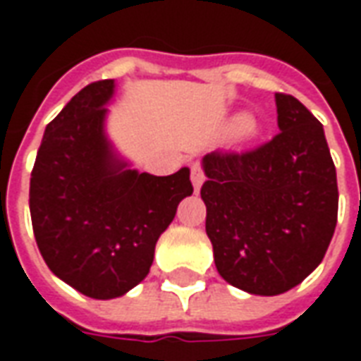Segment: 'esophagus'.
<instances>
[{
    "label": "esophagus",
    "instance_id": "esophagus-1",
    "mask_svg": "<svg viewBox=\"0 0 361 361\" xmlns=\"http://www.w3.org/2000/svg\"><path fill=\"white\" fill-rule=\"evenodd\" d=\"M191 181H193V188H195V191H199L201 185H203L204 172H203V166L199 164V162H195V164L191 166Z\"/></svg>",
    "mask_w": 361,
    "mask_h": 361
}]
</instances>
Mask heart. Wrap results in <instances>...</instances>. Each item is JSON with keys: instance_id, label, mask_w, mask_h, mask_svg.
<instances>
[{"instance_id": "b5f03b06", "label": "heart", "mask_w": 361, "mask_h": 361, "mask_svg": "<svg viewBox=\"0 0 361 361\" xmlns=\"http://www.w3.org/2000/svg\"><path fill=\"white\" fill-rule=\"evenodd\" d=\"M238 127H242V131H245V133H247V131H251V129H253V123H251V121H247L245 118H240L238 119Z\"/></svg>"}]
</instances>
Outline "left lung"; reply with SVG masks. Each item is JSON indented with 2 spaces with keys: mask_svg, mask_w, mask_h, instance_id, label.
I'll list each match as a JSON object with an SVG mask.
<instances>
[{
  "mask_svg": "<svg viewBox=\"0 0 361 361\" xmlns=\"http://www.w3.org/2000/svg\"><path fill=\"white\" fill-rule=\"evenodd\" d=\"M279 133L250 150L203 158L207 235L220 276L276 295L317 269L338 214L336 170L323 126L298 98L276 92Z\"/></svg>",
  "mask_w": 361,
  "mask_h": 361,
  "instance_id": "obj_1",
  "label": "left lung"
}]
</instances>
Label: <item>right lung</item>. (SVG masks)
Returning a JSON list of instances; mask_svg holds the SVG:
<instances>
[{
	"mask_svg": "<svg viewBox=\"0 0 361 361\" xmlns=\"http://www.w3.org/2000/svg\"><path fill=\"white\" fill-rule=\"evenodd\" d=\"M114 81L87 85L46 126L30 173V219L50 271L81 294L110 300L150 271L160 234L193 193L189 170H123L104 137Z\"/></svg>",
	"mask_w": 361,
	"mask_h": 361,
	"instance_id": "right-lung-1",
	"label": "right lung"
}]
</instances>
